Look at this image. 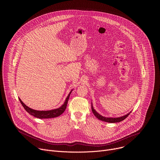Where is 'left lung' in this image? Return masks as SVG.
<instances>
[{
    "instance_id": "left-lung-1",
    "label": "left lung",
    "mask_w": 160,
    "mask_h": 160,
    "mask_svg": "<svg viewBox=\"0 0 160 160\" xmlns=\"http://www.w3.org/2000/svg\"><path fill=\"white\" fill-rule=\"evenodd\" d=\"M92 112L94 113V115L100 120H102V121H104V122H109V123H117V122H120L121 121H123V120H125L128 115L129 114L130 112H129L128 114H127V115L123 116V117H119V118H106V117H104L101 115H100L99 113H98L95 109L93 108V106H92Z\"/></svg>"
}]
</instances>
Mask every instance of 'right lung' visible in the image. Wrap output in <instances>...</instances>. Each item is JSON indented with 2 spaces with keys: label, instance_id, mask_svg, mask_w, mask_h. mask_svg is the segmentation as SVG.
Here are the masks:
<instances>
[{
  "label": "right lung",
  "instance_id": "right-lung-1",
  "mask_svg": "<svg viewBox=\"0 0 160 160\" xmlns=\"http://www.w3.org/2000/svg\"><path fill=\"white\" fill-rule=\"evenodd\" d=\"M71 92H70L69 95L68 96V97H67L64 103L63 104V105H62L60 108H59L58 109H52V110H50V111H37V110L32 109L28 108V106H27L23 102H22V101L19 98V100L21 104H22V106H23V108H25V109L28 113H30L31 115H33V117H35L36 118H40V119L52 118H55V117L60 116L61 114L65 111V109L66 108V106H67L68 101V99H69Z\"/></svg>",
  "mask_w": 160,
  "mask_h": 160
}]
</instances>
